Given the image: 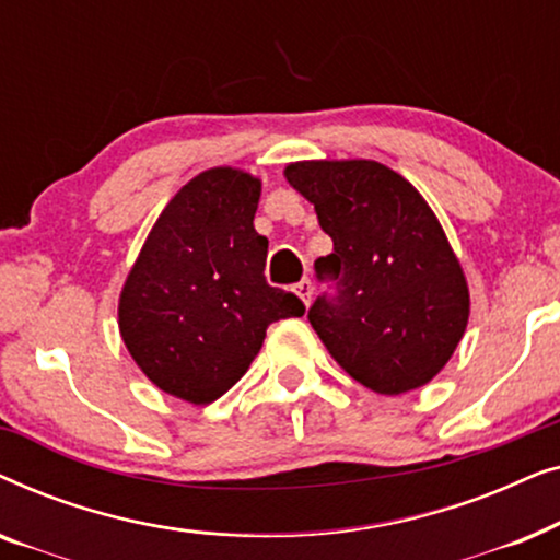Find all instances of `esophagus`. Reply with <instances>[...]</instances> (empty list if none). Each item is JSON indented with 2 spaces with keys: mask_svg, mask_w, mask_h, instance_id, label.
I'll list each match as a JSON object with an SVG mask.
<instances>
[{
  "mask_svg": "<svg viewBox=\"0 0 560 560\" xmlns=\"http://www.w3.org/2000/svg\"><path fill=\"white\" fill-rule=\"evenodd\" d=\"M295 293H298V298H301L305 305H311V301H313V282L308 278H303L295 285Z\"/></svg>",
  "mask_w": 560,
  "mask_h": 560,
  "instance_id": "34e87169",
  "label": "esophagus"
}]
</instances>
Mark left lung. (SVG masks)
Instances as JSON below:
<instances>
[{"instance_id":"8db88e82","label":"left lung","mask_w":560,"mask_h":560,"mask_svg":"<svg viewBox=\"0 0 560 560\" xmlns=\"http://www.w3.org/2000/svg\"><path fill=\"white\" fill-rule=\"evenodd\" d=\"M285 180L318 213L334 252L316 259L336 280L308 320L336 364L380 395L439 374L469 324V285L431 206L377 160H301Z\"/></svg>"}]
</instances>
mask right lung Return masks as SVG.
<instances>
[{"label": "right lung", "mask_w": 560, "mask_h": 560, "mask_svg": "<svg viewBox=\"0 0 560 560\" xmlns=\"http://www.w3.org/2000/svg\"><path fill=\"white\" fill-rule=\"evenodd\" d=\"M262 180L209 167L171 198L119 293V334L163 393L209 405L234 387L272 320L303 316L301 298L265 280L255 232Z\"/></svg>", "instance_id": "obj_1"}]
</instances>
